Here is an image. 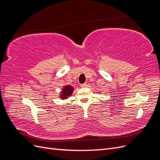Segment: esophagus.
<instances>
[{
	"label": "esophagus",
	"instance_id": "esophagus-1",
	"mask_svg": "<svg viewBox=\"0 0 160 160\" xmlns=\"http://www.w3.org/2000/svg\"><path fill=\"white\" fill-rule=\"evenodd\" d=\"M80 86H81V88H85V87L87 86V84L86 83H83V84H81Z\"/></svg>",
	"mask_w": 160,
	"mask_h": 160
}]
</instances>
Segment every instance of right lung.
Here are the masks:
<instances>
[{"label":"right lung","mask_w":160,"mask_h":160,"mask_svg":"<svg viewBox=\"0 0 160 160\" xmlns=\"http://www.w3.org/2000/svg\"><path fill=\"white\" fill-rule=\"evenodd\" d=\"M74 88H72L71 85H65L64 86V88L62 89V91L60 93V97L59 98L61 99H66L68 98V97H70L72 92H73Z\"/></svg>","instance_id":"add662e5"}]
</instances>
